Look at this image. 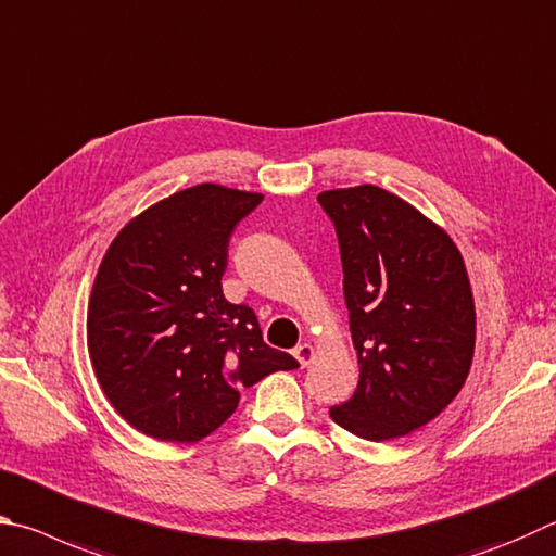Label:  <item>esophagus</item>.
Masks as SVG:
<instances>
[{"mask_svg":"<svg viewBox=\"0 0 556 556\" xmlns=\"http://www.w3.org/2000/svg\"><path fill=\"white\" fill-rule=\"evenodd\" d=\"M317 356V352H315V346L313 344H300L298 349H295V358L300 362V366H307V364H313V358Z\"/></svg>","mask_w":556,"mask_h":556,"instance_id":"obj_1","label":"esophagus"}]
</instances>
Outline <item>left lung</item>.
<instances>
[{
  "label": "left lung",
  "mask_w": 556,
  "mask_h": 556,
  "mask_svg": "<svg viewBox=\"0 0 556 556\" xmlns=\"http://www.w3.org/2000/svg\"><path fill=\"white\" fill-rule=\"evenodd\" d=\"M332 217L358 356L352 401L332 420L368 442L432 422L469 376L473 293L462 251L440 224L376 185L317 194Z\"/></svg>",
  "instance_id": "left-lung-1"
}]
</instances>
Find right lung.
Returning <instances> with one entry per match:
<instances>
[{
    "mask_svg": "<svg viewBox=\"0 0 556 556\" xmlns=\"http://www.w3.org/2000/svg\"><path fill=\"white\" fill-rule=\"evenodd\" d=\"M261 192L202 182L116 233L87 305V352L124 422L159 442H200L237 410L241 388L293 356L263 344L256 315L222 293L227 243Z\"/></svg>",
    "mask_w": 556,
    "mask_h": 556,
    "instance_id": "right-lung-1",
    "label": "right lung"
}]
</instances>
